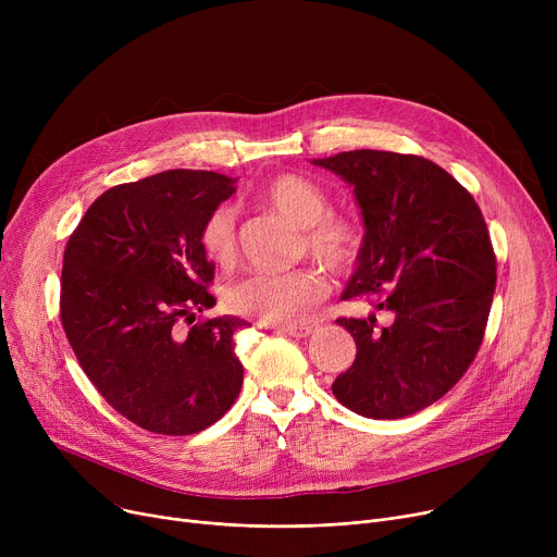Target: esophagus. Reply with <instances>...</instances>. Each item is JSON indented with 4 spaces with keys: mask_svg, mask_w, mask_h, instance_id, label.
<instances>
[{
    "mask_svg": "<svg viewBox=\"0 0 557 557\" xmlns=\"http://www.w3.org/2000/svg\"><path fill=\"white\" fill-rule=\"evenodd\" d=\"M318 330V325H298V327H282V332L284 334H288V336H294V338H307V336H311L313 332Z\"/></svg>",
    "mask_w": 557,
    "mask_h": 557,
    "instance_id": "obj_1",
    "label": "esophagus"
}]
</instances>
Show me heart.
Here are the masks:
<instances>
[{"label": "heart", "mask_w": 557, "mask_h": 557, "mask_svg": "<svg viewBox=\"0 0 557 557\" xmlns=\"http://www.w3.org/2000/svg\"><path fill=\"white\" fill-rule=\"evenodd\" d=\"M257 198L263 208L298 227L305 252L323 261L327 269L345 271L357 261L363 244L361 227L355 219L330 212V196L318 183L298 173H282ZM200 248L219 267L232 263L237 252V234H234V210L230 205H219L205 219ZM327 290L325 275L315 269L252 273L227 288L225 302L234 313L252 318L261 325L298 327L325 300Z\"/></svg>", "instance_id": "b5f03b06"}]
</instances>
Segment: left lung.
Returning <instances> with one entry per match:
<instances>
[{
	"label": "left lung",
	"mask_w": 557,
	"mask_h": 557,
	"mask_svg": "<svg viewBox=\"0 0 557 557\" xmlns=\"http://www.w3.org/2000/svg\"><path fill=\"white\" fill-rule=\"evenodd\" d=\"M355 189L366 227L343 300L388 311L338 318L357 359L332 384L363 418L397 420L441 399L474 361L496 286L483 214L458 181L431 160L391 151H345L311 160Z\"/></svg>",
	"instance_id": "8db88e82"
}]
</instances>
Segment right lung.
<instances>
[{"label": "right lung", "mask_w": 557, "mask_h": 557, "mask_svg": "<svg viewBox=\"0 0 557 557\" xmlns=\"http://www.w3.org/2000/svg\"><path fill=\"white\" fill-rule=\"evenodd\" d=\"M214 171L173 169L103 191L67 242L61 318L74 355L103 399L137 426L191 435L237 399L244 366L208 284L214 263L200 227L237 187Z\"/></svg>", "instance_id": "1"}]
</instances>
